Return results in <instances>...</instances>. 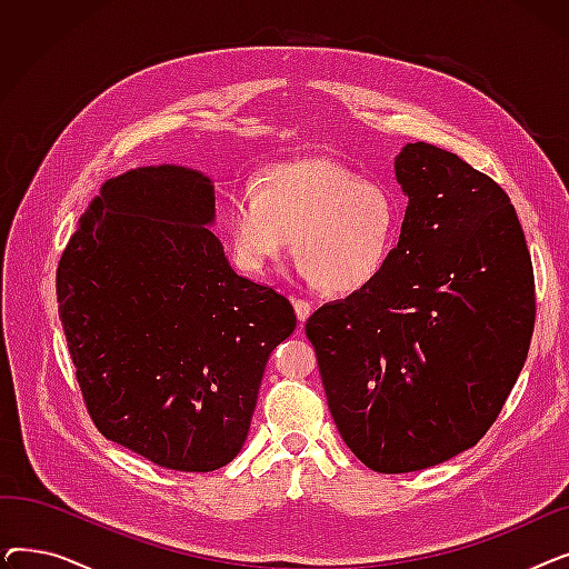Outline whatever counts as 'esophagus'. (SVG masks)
I'll return each mask as SVG.
<instances>
[{"label": "esophagus", "instance_id": "34e87169", "mask_svg": "<svg viewBox=\"0 0 569 569\" xmlns=\"http://www.w3.org/2000/svg\"><path fill=\"white\" fill-rule=\"evenodd\" d=\"M292 307H295L297 320H300V325H305L307 318L311 316V305L307 300H302V297H292Z\"/></svg>", "mask_w": 569, "mask_h": 569}]
</instances>
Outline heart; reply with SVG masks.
I'll return each instance as SVG.
<instances>
[{
  "mask_svg": "<svg viewBox=\"0 0 569 569\" xmlns=\"http://www.w3.org/2000/svg\"><path fill=\"white\" fill-rule=\"evenodd\" d=\"M237 260L260 272L290 251L302 274L330 295L369 288L390 264L403 228L397 193L335 159H297L262 170L228 196Z\"/></svg>",
  "mask_w": 569,
  "mask_h": 569,
  "instance_id": "b5f03b06",
  "label": "heart"
}]
</instances>
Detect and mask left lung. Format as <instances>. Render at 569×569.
Segmentation results:
<instances>
[{
    "label": "left lung",
    "mask_w": 569,
    "mask_h": 569,
    "mask_svg": "<svg viewBox=\"0 0 569 569\" xmlns=\"http://www.w3.org/2000/svg\"><path fill=\"white\" fill-rule=\"evenodd\" d=\"M395 170L408 207L390 264L307 320L341 438L390 475L477 445L535 325L532 262L507 193L429 142H408Z\"/></svg>",
    "instance_id": "8db88e82"
}]
</instances>
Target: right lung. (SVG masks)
<instances>
[{
    "mask_svg": "<svg viewBox=\"0 0 569 569\" xmlns=\"http://www.w3.org/2000/svg\"><path fill=\"white\" fill-rule=\"evenodd\" d=\"M214 223V184L182 166L112 177L57 267V302L97 429L157 466L209 472L249 436L260 380L297 318L239 277Z\"/></svg>",
    "mask_w": 569,
    "mask_h": 569,
    "instance_id": "obj_1",
    "label": "right lung"
}]
</instances>
